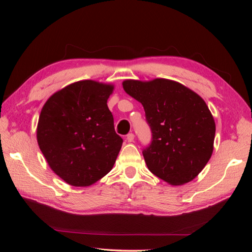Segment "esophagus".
Instances as JSON below:
<instances>
[{
  "instance_id": "34e87169",
  "label": "esophagus",
  "mask_w": 252,
  "mask_h": 252,
  "mask_svg": "<svg viewBox=\"0 0 252 252\" xmlns=\"http://www.w3.org/2000/svg\"><path fill=\"white\" fill-rule=\"evenodd\" d=\"M126 139H127L128 142H133V140H134V134H133V133H128Z\"/></svg>"
}]
</instances>
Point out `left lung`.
<instances>
[{
	"mask_svg": "<svg viewBox=\"0 0 252 252\" xmlns=\"http://www.w3.org/2000/svg\"><path fill=\"white\" fill-rule=\"evenodd\" d=\"M126 93L142 103L151 130L143 149L148 169L171 185L192 181L213 151L216 123L203 98L182 84L126 80Z\"/></svg>",
	"mask_w": 252,
	"mask_h": 252,
	"instance_id": "left-lung-1",
	"label": "left lung"
}]
</instances>
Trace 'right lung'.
Returning a JSON list of instances; mask_svg holds the SVG:
<instances>
[{
    "mask_svg": "<svg viewBox=\"0 0 252 252\" xmlns=\"http://www.w3.org/2000/svg\"><path fill=\"white\" fill-rule=\"evenodd\" d=\"M112 85L75 82L52 94L36 129L40 149L50 168L68 184L89 186L116 163L123 139L114 130L107 100Z\"/></svg>",
    "mask_w": 252,
    "mask_h": 252,
    "instance_id": "add662e5",
    "label": "right lung"
}]
</instances>
